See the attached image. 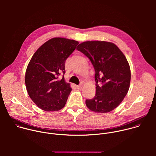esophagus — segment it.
I'll list each match as a JSON object with an SVG mask.
<instances>
[{"instance_id": "obj_1", "label": "esophagus", "mask_w": 156, "mask_h": 156, "mask_svg": "<svg viewBox=\"0 0 156 156\" xmlns=\"http://www.w3.org/2000/svg\"><path fill=\"white\" fill-rule=\"evenodd\" d=\"M82 86H83V85H82V84L78 85V86H76V88L78 89V90H81V89L82 88Z\"/></svg>"}]
</instances>
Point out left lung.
Returning <instances> with one entry per match:
<instances>
[{
    "instance_id": "left-lung-1",
    "label": "left lung",
    "mask_w": 156,
    "mask_h": 156,
    "mask_svg": "<svg viewBox=\"0 0 156 156\" xmlns=\"http://www.w3.org/2000/svg\"><path fill=\"white\" fill-rule=\"evenodd\" d=\"M76 49L90 60L95 70L96 94L92 99L86 100L87 107L97 113L113 110L129 88L131 71L126 57L115 44L107 41H85Z\"/></svg>"
}]
</instances>
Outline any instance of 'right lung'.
Segmentation results:
<instances>
[{"instance_id": "add662e5", "label": "right lung", "mask_w": 156, "mask_h": 156, "mask_svg": "<svg viewBox=\"0 0 156 156\" xmlns=\"http://www.w3.org/2000/svg\"><path fill=\"white\" fill-rule=\"evenodd\" d=\"M78 41L54 37L39 48L31 58L25 73L28 94L41 109L51 112L64 107L72 91L65 73V63L75 51Z\"/></svg>"}]
</instances>
